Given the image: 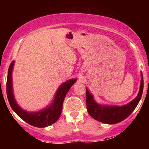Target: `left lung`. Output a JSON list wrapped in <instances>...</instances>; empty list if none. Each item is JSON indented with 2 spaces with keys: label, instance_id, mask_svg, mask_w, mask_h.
I'll use <instances>...</instances> for the list:
<instances>
[{
  "label": "left lung",
  "instance_id": "8db88e82",
  "mask_svg": "<svg viewBox=\"0 0 149 149\" xmlns=\"http://www.w3.org/2000/svg\"><path fill=\"white\" fill-rule=\"evenodd\" d=\"M143 89V79L141 73L139 92L134 100L122 107L118 106L102 105L97 104L94 100L93 95L86 89V104L88 112L94 119L106 124H116L121 122L129 116L141 98Z\"/></svg>",
  "mask_w": 149,
  "mask_h": 149
}]
</instances>
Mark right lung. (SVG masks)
Returning a JSON list of instances; mask_svg holds the SVG:
<instances>
[{"label":"right lung","instance_id":"add662e5","mask_svg":"<svg viewBox=\"0 0 149 149\" xmlns=\"http://www.w3.org/2000/svg\"><path fill=\"white\" fill-rule=\"evenodd\" d=\"M15 61H12L8 72L6 91L8 102L13 110L21 118L31 125L37 127H45L50 125L59 119L62 111L63 102L66 94L68 93L71 86L76 82V78L67 80L62 83L58 88L54 96V101L49 107L37 112H28L23 110L18 105L15 100L13 95V83H12V72Z\"/></svg>","mask_w":149,"mask_h":149}]
</instances>
